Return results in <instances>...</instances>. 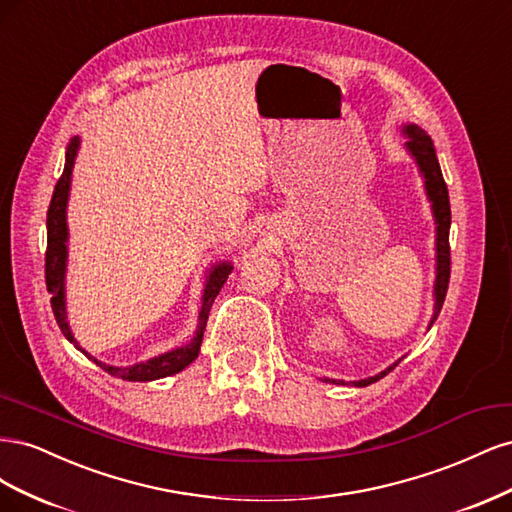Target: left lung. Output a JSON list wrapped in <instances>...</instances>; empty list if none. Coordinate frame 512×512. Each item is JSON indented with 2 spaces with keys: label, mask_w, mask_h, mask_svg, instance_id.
<instances>
[{
  "label": "left lung",
  "mask_w": 512,
  "mask_h": 512,
  "mask_svg": "<svg viewBox=\"0 0 512 512\" xmlns=\"http://www.w3.org/2000/svg\"><path fill=\"white\" fill-rule=\"evenodd\" d=\"M401 130H404V134L408 136L406 149L414 158L418 170H421V175L425 179V192H427V198L431 203L433 220H436V284H433V299H436V305H433V318L429 322V329H431V324L436 322L440 309H442L446 290H448V280H451V245H448V230H451V203H448V188L444 183L440 162L436 158V149H433L431 138L425 134V130L414 126V123H408V126H404ZM397 363L380 371L378 376L356 380L352 384L354 386L374 384L389 374V371H393L397 367ZM324 382L346 384L344 380H324Z\"/></svg>",
  "instance_id": "left-lung-1"
}]
</instances>
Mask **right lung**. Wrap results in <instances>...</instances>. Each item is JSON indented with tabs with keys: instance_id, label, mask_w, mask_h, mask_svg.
I'll use <instances>...</instances> for the list:
<instances>
[{
	"instance_id": "add662e5",
	"label": "right lung",
	"mask_w": 512,
	"mask_h": 512,
	"mask_svg": "<svg viewBox=\"0 0 512 512\" xmlns=\"http://www.w3.org/2000/svg\"><path fill=\"white\" fill-rule=\"evenodd\" d=\"M79 136H74L68 151H66V166L64 173H61L55 192L49 205V213H46V258H44V275H46V290L51 292V307L55 320L59 324L61 333L70 339L72 344H76V339L70 331L68 324V312H66V262H68V224H66V207H68V196H70V181H72V168L76 160V151H79ZM232 271L230 262H220L209 271L205 292H203V305H200V314H198V329L196 335L192 337L190 344L179 346L170 352H164L160 356H153L149 361H141L130 367H115V365H106L94 356H89L79 344L81 352H85L91 361L100 365L106 374H111L121 380H130V382H149V380H160L166 376H173L177 371L188 367L200 352V344H203V333L207 327V318H209V309L218 297L224 282L228 280V275Z\"/></svg>"
}]
</instances>
